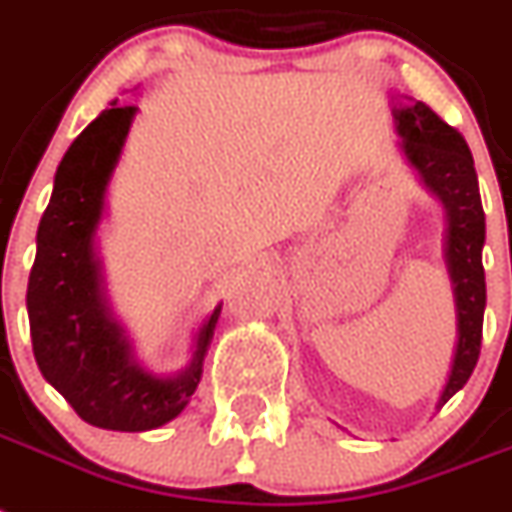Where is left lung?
I'll list each match as a JSON object with an SVG mask.
<instances>
[{
    "label": "left lung",
    "mask_w": 512,
    "mask_h": 512,
    "mask_svg": "<svg viewBox=\"0 0 512 512\" xmlns=\"http://www.w3.org/2000/svg\"><path fill=\"white\" fill-rule=\"evenodd\" d=\"M403 151L447 209V269L455 285L458 306V348L453 371L439 405H445L474 374L481 350V327L487 306V282L481 266L484 246V209L474 156L458 128L447 125L432 107L416 101L395 112Z\"/></svg>",
    "instance_id": "left-lung-1"
}]
</instances>
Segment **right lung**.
<instances>
[{
  "mask_svg": "<svg viewBox=\"0 0 512 512\" xmlns=\"http://www.w3.org/2000/svg\"><path fill=\"white\" fill-rule=\"evenodd\" d=\"M133 114L135 107L112 104L62 156L52 201L38 225L25 298L33 356L44 379L83 421L112 432H146L183 411L201 382V366L222 311L214 308L201 329L190 369L172 379H156L138 369L120 327L107 316L94 261V230Z\"/></svg>",
  "mask_w": 512,
  "mask_h": 512,
  "instance_id": "right-lung-1",
  "label": "right lung"
}]
</instances>
